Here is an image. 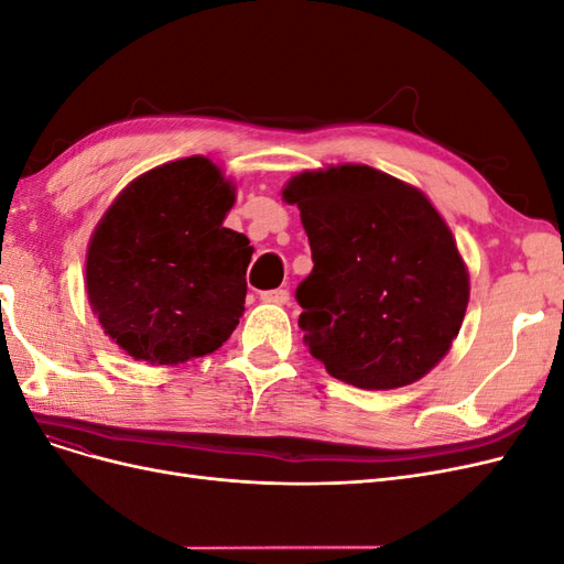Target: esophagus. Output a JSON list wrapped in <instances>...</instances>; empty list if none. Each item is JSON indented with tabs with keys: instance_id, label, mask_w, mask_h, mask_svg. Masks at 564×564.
<instances>
[{
	"instance_id": "34e87169",
	"label": "esophagus",
	"mask_w": 564,
	"mask_h": 564,
	"mask_svg": "<svg viewBox=\"0 0 564 564\" xmlns=\"http://www.w3.org/2000/svg\"><path fill=\"white\" fill-rule=\"evenodd\" d=\"M263 303H275V305H284L289 303V289L280 286V289H268V292L261 294Z\"/></svg>"
}]
</instances>
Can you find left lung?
Listing matches in <instances>:
<instances>
[{
  "label": "left lung",
  "mask_w": 564,
  "mask_h": 564,
  "mask_svg": "<svg viewBox=\"0 0 564 564\" xmlns=\"http://www.w3.org/2000/svg\"><path fill=\"white\" fill-rule=\"evenodd\" d=\"M296 204L313 272L296 289L305 346L334 379L392 390L423 379L458 336L470 278L419 187L367 164L301 172Z\"/></svg>",
  "instance_id": "8db88e82"
}]
</instances>
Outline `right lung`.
<instances>
[{
	"label": "right lung",
	"instance_id": "obj_1",
	"mask_svg": "<svg viewBox=\"0 0 564 564\" xmlns=\"http://www.w3.org/2000/svg\"><path fill=\"white\" fill-rule=\"evenodd\" d=\"M232 204V181L195 155L133 178L98 220L89 305L133 360L183 365L218 350L240 324L253 247L224 228Z\"/></svg>",
	"mask_w": 564,
	"mask_h": 564
}]
</instances>
